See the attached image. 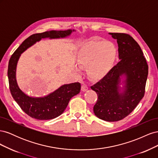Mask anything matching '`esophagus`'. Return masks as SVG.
I'll return each mask as SVG.
<instances>
[{
    "instance_id": "34e87169",
    "label": "esophagus",
    "mask_w": 158,
    "mask_h": 158,
    "mask_svg": "<svg viewBox=\"0 0 158 158\" xmlns=\"http://www.w3.org/2000/svg\"><path fill=\"white\" fill-rule=\"evenodd\" d=\"M81 89H82V92H85V91H87L88 89V87L87 85H85L84 84H82V88H81Z\"/></svg>"
}]
</instances>
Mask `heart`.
<instances>
[{"label":"heart","mask_w":158,"mask_h":158,"mask_svg":"<svg viewBox=\"0 0 158 158\" xmlns=\"http://www.w3.org/2000/svg\"><path fill=\"white\" fill-rule=\"evenodd\" d=\"M117 56L113 43L98 40L84 42L76 55V60L82 66H88L87 73L93 80H99L111 70Z\"/></svg>","instance_id":"obj_1"}]
</instances>
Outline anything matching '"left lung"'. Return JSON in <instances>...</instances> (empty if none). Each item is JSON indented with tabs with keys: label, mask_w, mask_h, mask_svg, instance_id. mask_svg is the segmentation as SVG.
Here are the masks:
<instances>
[{
	"label": "left lung",
	"mask_w": 158,
	"mask_h": 158,
	"mask_svg": "<svg viewBox=\"0 0 158 158\" xmlns=\"http://www.w3.org/2000/svg\"><path fill=\"white\" fill-rule=\"evenodd\" d=\"M109 34L117 40L120 61L91 89L98 95L94 107L95 115L114 122L128 115L144 97L148 66L140 45L131 35Z\"/></svg>",
	"instance_id": "obj_1"
}]
</instances>
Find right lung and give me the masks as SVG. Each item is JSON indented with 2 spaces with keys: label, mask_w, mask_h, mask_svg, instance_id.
<instances>
[{
  "label": "right lung",
  "mask_w": 158,
  "mask_h": 158,
  "mask_svg": "<svg viewBox=\"0 0 158 158\" xmlns=\"http://www.w3.org/2000/svg\"><path fill=\"white\" fill-rule=\"evenodd\" d=\"M76 31L74 30L64 31L51 30L31 35L23 41L11 56L8 63V78L9 86L14 99L27 114L38 120H49L59 117L67 107L70 99L80 93L79 82L64 84L53 92L44 97H31L19 88L16 80L18 61L23 52L42 39H63Z\"/></svg>",
  "instance_id": "obj_1"
}]
</instances>
